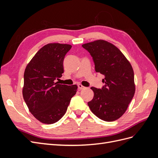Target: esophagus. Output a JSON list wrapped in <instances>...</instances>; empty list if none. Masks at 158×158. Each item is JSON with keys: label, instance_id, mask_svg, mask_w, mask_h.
Here are the masks:
<instances>
[{"label": "esophagus", "instance_id": "1", "mask_svg": "<svg viewBox=\"0 0 158 158\" xmlns=\"http://www.w3.org/2000/svg\"><path fill=\"white\" fill-rule=\"evenodd\" d=\"M78 89H79L80 90V89H83L85 88V87L84 86V85H82V84H78Z\"/></svg>", "mask_w": 158, "mask_h": 158}]
</instances>
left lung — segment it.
I'll return each instance as SVG.
<instances>
[{
	"label": "left lung",
	"mask_w": 158,
	"mask_h": 158,
	"mask_svg": "<svg viewBox=\"0 0 158 158\" xmlns=\"http://www.w3.org/2000/svg\"><path fill=\"white\" fill-rule=\"evenodd\" d=\"M93 57L95 70L105 76L102 89L92 87L94 98L88 103L92 112L105 121H114L125 113L135 93L134 71L117 47L103 40L82 45Z\"/></svg>",
	"instance_id": "obj_1"
}]
</instances>
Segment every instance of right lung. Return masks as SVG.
Returning <instances> with one entry per match:
<instances>
[{"mask_svg": "<svg viewBox=\"0 0 158 158\" xmlns=\"http://www.w3.org/2000/svg\"><path fill=\"white\" fill-rule=\"evenodd\" d=\"M71 47L58 43L47 44L26 66L23 98L30 113L41 123L53 124L60 120L76 93V84L66 85L55 82L63 76L64 56Z\"/></svg>", "mask_w": 158, "mask_h": 158, "instance_id": "add662e5", "label": "right lung"}]
</instances>
